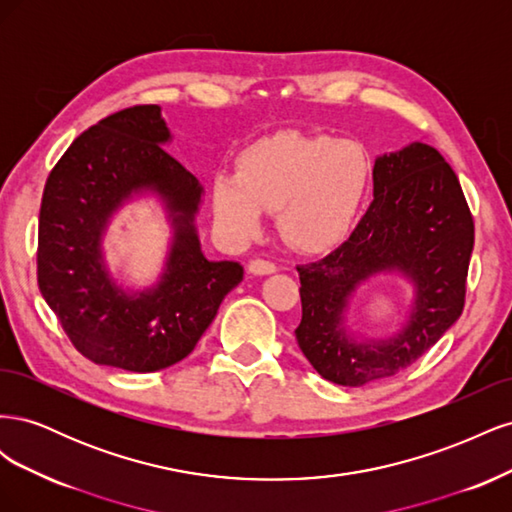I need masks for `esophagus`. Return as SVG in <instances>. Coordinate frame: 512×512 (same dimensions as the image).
Masks as SVG:
<instances>
[{
    "label": "esophagus",
    "mask_w": 512,
    "mask_h": 512,
    "mask_svg": "<svg viewBox=\"0 0 512 512\" xmlns=\"http://www.w3.org/2000/svg\"><path fill=\"white\" fill-rule=\"evenodd\" d=\"M247 271L252 275H271L277 271V267L273 265L271 260H262V258H254L250 260V265H247Z\"/></svg>",
    "instance_id": "1"
}]
</instances>
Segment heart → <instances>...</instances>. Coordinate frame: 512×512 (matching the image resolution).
<instances>
[{
  "label": "heart",
  "mask_w": 512,
  "mask_h": 512,
  "mask_svg": "<svg viewBox=\"0 0 512 512\" xmlns=\"http://www.w3.org/2000/svg\"><path fill=\"white\" fill-rule=\"evenodd\" d=\"M237 175L211 183L213 215L226 237L252 239L265 209L277 211L290 245L318 252L352 228L369 190L371 158L356 141L284 130L245 149Z\"/></svg>",
  "instance_id": "1"
}]
</instances>
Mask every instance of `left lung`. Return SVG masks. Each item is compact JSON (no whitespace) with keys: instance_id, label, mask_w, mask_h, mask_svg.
<instances>
[{"instance_id":"left-lung-1","label":"left lung","mask_w":512,"mask_h":512,"mask_svg":"<svg viewBox=\"0 0 512 512\" xmlns=\"http://www.w3.org/2000/svg\"><path fill=\"white\" fill-rule=\"evenodd\" d=\"M472 247L466 196L436 149L412 143L380 156L374 203L348 241L297 267L303 318L294 335L305 359L324 380L342 386H363L410 367L461 316ZM391 270L415 286L405 329L382 343H356L343 329L351 294L371 274Z\"/></svg>"}]
</instances>
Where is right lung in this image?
<instances>
[{"label": "right lung", "instance_id": "right-lung-1", "mask_svg": "<svg viewBox=\"0 0 512 512\" xmlns=\"http://www.w3.org/2000/svg\"><path fill=\"white\" fill-rule=\"evenodd\" d=\"M170 132L158 104L130 106L83 132L51 170L38 222V286L44 301L89 361L136 374L188 356L226 294L243 280L239 262L200 250L194 218L198 179L162 147ZM165 203L174 243L161 282L130 295L101 258L112 213L134 193Z\"/></svg>", "mask_w": 512, "mask_h": 512}]
</instances>
